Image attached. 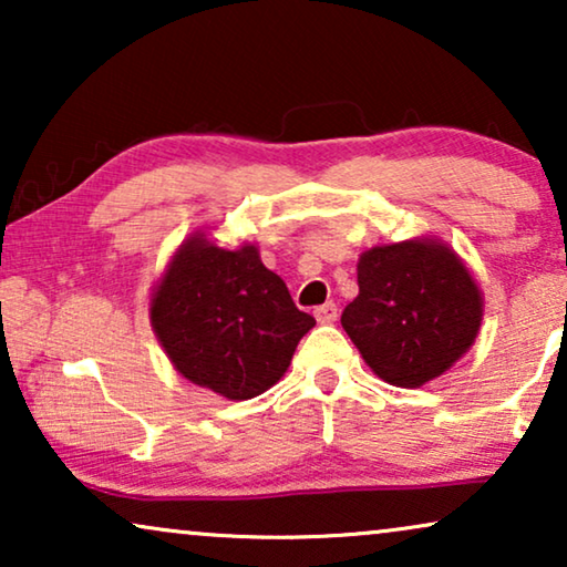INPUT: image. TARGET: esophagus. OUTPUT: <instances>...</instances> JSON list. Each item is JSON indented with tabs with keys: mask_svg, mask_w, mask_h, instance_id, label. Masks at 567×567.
<instances>
[{
	"mask_svg": "<svg viewBox=\"0 0 567 567\" xmlns=\"http://www.w3.org/2000/svg\"><path fill=\"white\" fill-rule=\"evenodd\" d=\"M315 317H317V322H322V324L336 322L338 320V307L332 305V301H328V305L315 309Z\"/></svg>",
	"mask_w": 567,
	"mask_h": 567,
	"instance_id": "1",
	"label": "esophagus"
}]
</instances>
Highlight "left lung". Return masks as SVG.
Wrapping results in <instances>:
<instances>
[{
	"label": "left lung",
	"instance_id": "8db88e82",
	"mask_svg": "<svg viewBox=\"0 0 567 567\" xmlns=\"http://www.w3.org/2000/svg\"><path fill=\"white\" fill-rule=\"evenodd\" d=\"M483 299L460 258L439 243L374 247L359 260V297L343 330L384 382L421 386L475 343Z\"/></svg>",
	"mask_w": 567,
	"mask_h": 567
}]
</instances>
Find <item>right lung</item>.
Here are the masks:
<instances>
[{"mask_svg":"<svg viewBox=\"0 0 567 567\" xmlns=\"http://www.w3.org/2000/svg\"><path fill=\"white\" fill-rule=\"evenodd\" d=\"M152 324L185 379L250 400L284 377L315 317L293 305L252 245L221 250L196 235L154 291Z\"/></svg>","mask_w":567,"mask_h":567,"instance_id":"right-lung-1","label":"right lung"}]
</instances>
